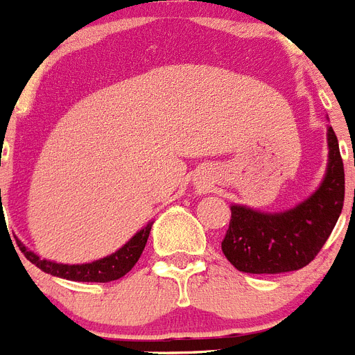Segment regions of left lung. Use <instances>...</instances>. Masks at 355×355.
<instances>
[{
  "instance_id": "left-lung-1",
  "label": "left lung",
  "mask_w": 355,
  "mask_h": 355,
  "mask_svg": "<svg viewBox=\"0 0 355 355\" xmlns=\"http://www.w3.org/2000/svg\"><path fill=\"white\" fill-rule=\"evenodd\" d=\"M345 168L338 136L329 127V168L322 187L284 214L232 207L220 248L230 264L251 275H278L313 262L343 210Z\"/></svg>"
}]
</instances>
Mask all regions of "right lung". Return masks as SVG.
<instances>
[{"mask_svg": "<svg viewBox=\"0 0 355 355\" xmlns=\"http://www.w3.org/2000/svg\"><path fill=\"white\" fill-rule=\"evenodd\" d=\"M150 226L147 224L144 230L136 233L131 241L127 242L125 246L120 248L116 253L105 257V259L95 260L91 264H80V266H68V264H57V262H50V260L39 259L37 255H33L32 251L26 250L19 242V250L23 251V255L26 260H30L33 266H37L48 275L53 277L66 278V280L75 282H111L122 278L123 275L131 271L135 264L140 259L141 251H144L145 244H147L148 233H150Z\"/></svg>", "mask_w": 355, "mask_h": 355, "instance_id": "1", "label": "right lung"}]
</instances>
